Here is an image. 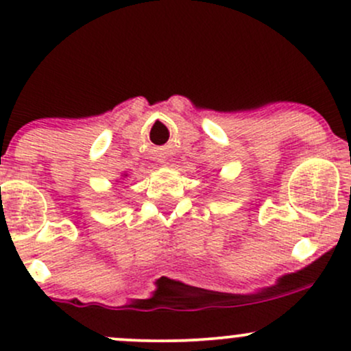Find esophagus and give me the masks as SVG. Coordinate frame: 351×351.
Instances as JSON below:
<instances>
[{
	"label": "esophagus",
	"instance_id": "obj_1",
	"mask_svg": "<svg viewBox=\"0 0 351 351\" xmlns=\"http://www.w3.org/2000/svg\"><path fill=\"white\" fill-rule=\"evenodd\" d=\"M163 165H165V163H163Z\"/></svg>",
	"mask_w": 351,
	"mask_h": 351
}]
</instances>
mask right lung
<instances>
[{
	"label": "right lung",
	"instance_id": "add662e5",
	"mask_svg": "<svg viewBox=\"0 0 351 351\" xmlns=\"http://www.w3.org/2000/svg\"><path fill=\"white\" fill-rule=\"evenodd\" d=\"M127 176H128V173H123V175H122V180H123V178H127Z\"/></svg>",
	"mask_w": 351,
	"mask_h": 351
}]
</instances>
